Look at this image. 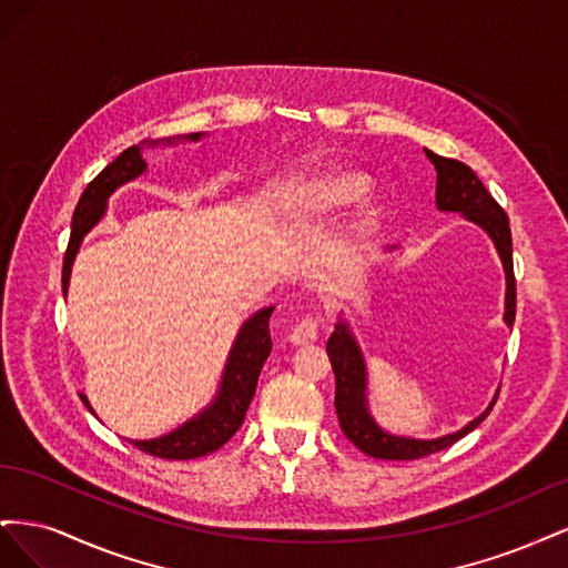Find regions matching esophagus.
Masks as SVG:
<instances>
[{
    "instance_id": "esophagus-1",
    "label": "esophagus",
    "mask_w": 568,
    "mask_h": 568,
    "mask_svg": "<svg viewBox=\"0 0 568 568\" xmlns=\"http://www.w3.org/2000/svg\"><path fill=\"white\" fill-rule=\"evenodd\" d=\"M320 338V320L315 315H305L294 329L288 334V341L294 343V346H311Z\"/></svg>"
}]
</instances>
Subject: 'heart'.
<instances>
[{"mask_svg":"<svg viewBox=\"0 0 568 568\" xmlns=\"http://www.w3.org/2000/svg\"><path fill=\"white\" fill-rule=\"evenodd\" d=\"M367 182L365 178L359 175H334L324 182L322 194H320V203L324 209H338V205H346L355 199H359L365 194Z\"/></svg>","mask_w":568,"mask_h":568,"instance_id":"1","label":"heart"}]
</instances>
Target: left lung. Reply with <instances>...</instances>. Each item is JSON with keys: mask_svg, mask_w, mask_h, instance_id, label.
<instances>
[{"mask_svg": "<svg viewBox=\"0 0 568 568\" xmlns=\"http://www.w3.org/2000/svg\"><path fill=\"white\" fill-rule=\"evenodd\" d=\"M426 151L428 161L436 168V203L440 211H455L464 213L476 225L484 227L495 242L497 253L503 257V265L507 272V301H505V322L511 326L514 315H517V280H514V263H511V232H509V217L503 211V205L497 203L488 189L476 178L474 170L455 159L438 156L434 151ZM326 353H329L334 376H336V395L334 407L338 415L341 432L355 445L357 450H363L369 457L376 459H419L426 455H434L438 450L450 448L462 436L471 434L474 428L484 422L493 405L484 412V415L469 422L457 434L443 436L436 440H412V438H398L384 434L379 426L369 417L365 405V363L359 348L348 332V326L338 322L336 332L326 341Z\"/></svg>", "mask_w": 568, "mask_h": 568, "instance_id": "obj_1", "label": "left lung"}]
</instances>
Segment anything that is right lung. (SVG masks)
Here are the masks:
<instances>
[{
    "mask_svg": "<svg viewBox=\"0 0 568 568\" xmlns=\"http://www.w3.org/2000/svg\"><path fill=\"white\" fill-rule=\"evenodd\" d=\"M199 136L201 134H189V140H199ZM165 142L170 144L173 140L168 136ZM142 144L144 142H140V146L125 149L113 163H109L88 186H84V192L73 213L71 242H68V248L63 255V274H61L63 291L68 288V280H71V265L80 248L82 236L97 225L101 215H104L106 199L113 194V189L134 180L146 170V161L140 153ZM272 311L274 307H265V311L255 313L242 326V332H239L234 348L230 353V363L225 367V376H222V388L215 403L205 409L203 415H199L196 419L180 426L178 432L168 434L163 438L130 440L136 450H142L151 457H161V459H194V457L215 453L239 432V428H242L246 409L253 400V393L257 386V376H261V369L272 351V338H270ZM80 398L84 400V405H88V398H84V395H80Z\"/></svg>",
    "mask_w": 568,
    "mask_h": 568,
    "instance_id": "right-lung-1",
    "label": "right lung"
}]
</instances>
